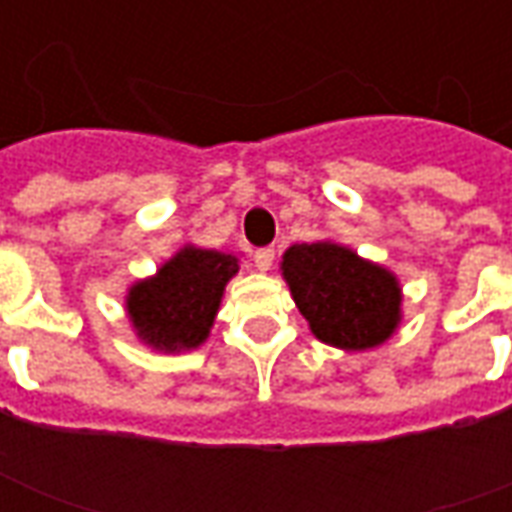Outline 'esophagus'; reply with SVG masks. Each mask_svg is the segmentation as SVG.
<instances>
[{"instance_id": "obj_1", "label": "esophagus", "mask_w": 512, "mask_h": 512, "mask_svg": "<svg viewBox=\"0 0 512 512\" xmlns=\"http://www.w3.org/2000/svg\"><path fill=\"white\" fill-rule=\"evenodd\" d=\"M274 257H277V252H274L271 246H266V249H257V252H255V266L260 268V271H268V268L274 266Z\"/></svg>"}]
</instances>
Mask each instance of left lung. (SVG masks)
<instances>
[{
	"instance_id": "8db88e82",
	"label": "left lung",
	"mask_w": 512,
	"mask_h": 512,
	"mask_svg": "<svg viewBox=\"0 0 512 512\" xmlns=\"http://www.w3.org/2000/svg\"><path fill=\"white\" fill-rule=\"evenodd\" d=\"M290 296L321 343L340 351L384 345L403 321L395 271L337 241L293 244L279 263Z\"/></svg>"
}]
</instances>
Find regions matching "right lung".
Here are the masks:
<instances>
[{
    "label": "right lung",
    "instance_id": "1",
    "mask_svg": "<svg viewBox=\"0 0 512 512\" xmlns=\"http://www.w3.org/2000/svg\"><path fill=\"white\" fill-rule=\"evenodd\" d=\"M235 252L180 246L156 268L136 279L126 293V315L136 340L158 354H186L200 348L222 307L227 282L238 274Z\"/></svg>",
    "mask_w": 512,
    "mask_h": 512
}]
</instances>
